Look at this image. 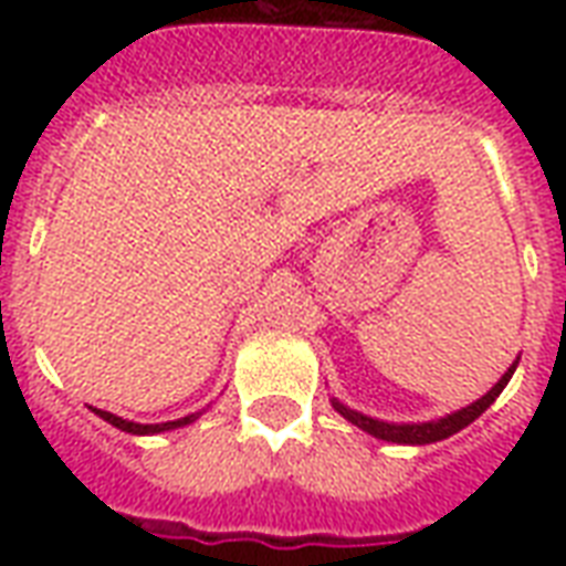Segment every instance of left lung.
Here are the masks:
<instances>
[{
	"label": "left lung",
	"instance_id": "8db88e82",
	"mask_svg": "<svg viewBox=\"0 0 566 566\" xmlns=\"http://www.w3.org/2000/svg\"><path fill=\"white\" fill-rule=\"evenodd\" d=\"M515 367H518V364H512V367L503 373V379H500L485 397H479L475 403H470L467 409H458V412H451V416L446 418H437V421H424V424H388V421H379V418L355 412V409H348V406H343L339 400H333V409L343 418H348L352 424L360 427V430H367L369 437L385 439V442H400V446H427V442H439V439H446L451 437V433L463 430L467 424H473L475 418L482 416L488 406L497 400L500 391L510 385Z\"/></svg>",
	"mask_w": 566,
	"mask_h": 566
}]
</instances>
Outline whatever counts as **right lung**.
<instances>
[{
  "label": "right lung",
  "mask_w": 566,
  "mask_h": 566,
  "mask_svg": "<svg viewBox=\"0 0 566 566\" xmlns=\"http://www.w3.org/2000/svg\"><path fill=\"white\" fill-rule=\"evenodd\" d=\"M96 416L108 421V424H115L117 430H124V433H136V437H145V433H163V430H175V427H185L190 424L197 416H187L178 418V421H166V424H136V421H127V418H117L112 412H103V409H93Z\"/></svg>",
  "instance_id": "right-lung-1"
}]
</instances>
